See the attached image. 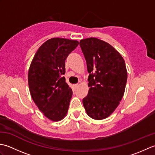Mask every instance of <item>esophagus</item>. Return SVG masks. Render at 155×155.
<instances>
[{
    "mask_svg": "<svg viewBox=\"0 0 155 155\" xmlns=\"http://www.w3.org/2000/svg\"><path fill=\"white\" fill-rule=\"evenodd\" d=\"M78 86V84H74V88H77Z\"/></svg>",
    "mask_w": 155,
    "mask_h": 155,
    "instance_id": "34e87169",
    "label": "esophagus"
}]
</instances>
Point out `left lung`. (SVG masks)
<instances>
[{
  "instance_id": "8db88e82",
  "label": "left lung",
  "mask_w": 155,
  "mask_h": 155,
  "mask_svg": "<svg viewBox=\"0 0 155 155\" xmlns=\"http://www.w3.org/2000/svg\"><path fill=\"white\" fill-rule=\"evenodd\" d=\"M80 46L90 74L84 107L91 118L104 119L116 109L124 95L127 81L125 62L113 47L98 38L83 39Z\"/></svg>"
}]
</instances>
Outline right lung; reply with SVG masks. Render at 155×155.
Here are the masks:
<instances>
[{
  "label": "right lung",
  "instance_id": "obj_1",
  "mask_svg": "<svg viewBox=\"0 0 155 155\" xmlns=\"http://www.w3.org/2000/svg\"><path fill=\"white\" fill-rule=\"evenodd\" d=\"M79 44L77 41L52 38L42 44L28 70L32 100L45 116L59 121L67 114L72 91L66 83L65 60Z\"/></svg>",
  "mask_w": 155,
  "mask_h": 155
}]
</instances>
